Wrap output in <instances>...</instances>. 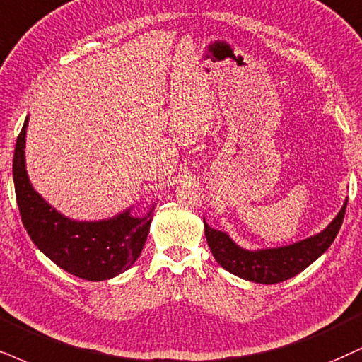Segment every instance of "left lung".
<instances>
[{
    "mask_svg": "<svg viewBox=\"0 0 362 362\" xmlns=\"http://www.w3.org/2000/svg\"><path fill=\"white\" fill-rule=\"evenodd\" d=\"M346 206L347 199L342 204L341 211L322 231L285 247L247 250L235 243L226 231L211 228L203 218L204 235L215 260L230 274L255 284H280L300 274L322 253L327 252L341 230Z\"/></svg>",
    "mask_w": 362,
    "mask_h": 362,
    "instance_id": "obj_1",
    "label": "left lung"
}]
</instances>
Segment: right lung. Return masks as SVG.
<instances>
[{
  "label": "right lung",
  "mask_w": 362,
  "mask_h": 362,
  "mask_svg": "<svg viewBox=\"0 0 362 362\" xmlns=\"http://www.w3.org/2000/svg\"><path fill=\"white\" fill-rule=\"evenodd\" d=\"M28 117L16 139L13 156V181L21 221L31 242L55 265L78 279L102 282L131 269L149 235L154 204L144 216L132 208L107 220L80 221L57 211L35 191L26 171L25 142Z\"/></svg>",
  "instance_id": "obj_1"
}]
</instances>
